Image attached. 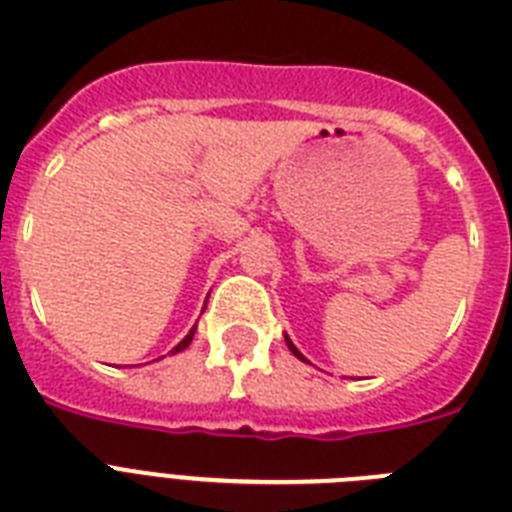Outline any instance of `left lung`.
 Segmentation results:
<instances>
[{
    "mask_svg": "<svg viewBox=\"0 0 512 512\" xmlns=\"http://www.w3.org/2000/svg\"><path fill=\"white\" fill-rule=\"evenodd\" d=\"M286 344H289V350H292V355H294V357H299V360H305V355H302V352H299L297 347H294L292 339H289V336H286ZM305 363H307V360H305Z\"/></svg>",
    "mask_w": 512,
    "mask_h": 512,
    "instance_id": "1",
    "label": "left lung"
}]
</instances>
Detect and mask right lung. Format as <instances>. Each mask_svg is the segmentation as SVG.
Returning a JSON list of instances; mask_svg holds the SVG:
<instances>
[{
    "label": "right lung",
    "mask_w": 512,
    "mask_h": 512,
    "mask_svg": "<svg viewBox=\"0 0 512 512\" xmlns=\"http://www.w3.org/2000/svg\"><path fill=\"white\" fill-rule=\"evenodd\" d=\"M194 331H197V328H191L189 334H186L184 339H181V342L176 344V347H173V355H176V352H181V350H186V347H189V344H191V339H194Z\"/></svg>",
    "instance_id": "add662e5"
}]
</instances>
